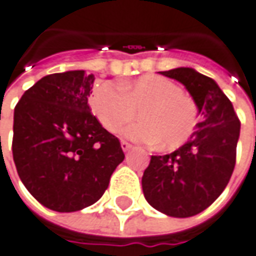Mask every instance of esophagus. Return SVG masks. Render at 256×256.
<instances>
[{"label": "esophagus", "instance_id": "obj_1", "mask_svg": "<svg viewBox=\"0 0 256 256\" xmlns=\"http://www.w3.org/2000/svg\"><path fill=\"white\" fill-rule=\"evenodd\" d=\"M120 144H122V150H123V152H128V150L133 148V146H132L130 143H128V142H122Z\"/></svg>", "mask_w": 256, "mask_h": 256}]
</instances>
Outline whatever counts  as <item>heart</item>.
<instances>
[{
  "label": "heart",
  "instance_id": "obj_1",
  "mask_svg": "<svg viewBox=\"0 0 256 256\" xmlns=\"http://www.w3.org/2000/svg\"><path fill=\"white\" fill-rule=\"evenodd\" d=\"M90 104L102 126L116 133L136 116L139 122L123 130V138L146 144L162 142L164 149L182 146L194 133L198 108L189 96L160 76H143L120 86L112 82L96 84Z\"/></svg>",
  "mask_w": 256,
  "mask_h": 256
}]
</instances>
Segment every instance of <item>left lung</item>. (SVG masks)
I'll return each mask as SVG.
<instances>
[{
  "label": "left lung",
  "instance_id": "1",
  "mask_svg": "<svg viewBox=\"0 0 256 256\" xmlns=\"http://www.w3.org/2000/svg\"><path fill=\"white\" fill-rule=\"evenodd\" d=\"M160 72L184 84L202 118L179 149L152 156L142 188L156 210L189 218L212 205L226 188L235 168L240 123L214 78L190 67Z\"/></svg>",
  "mask_w": 256,
  "mask_h": 256
}]
</instances>
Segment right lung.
I'll return each instance as SVG.
<instances>
[{
    "mask_svg": "<svg viewBox=\"0 0 256 256\" xmlns=\"http://www.w3.org/2000/svg\"><path fill=\"white\" fill-rule=\"evenodd\" d=\"M94 76L84 70L42 77L14 108L12 158L40 204L76 212L96 204L124 159L120 142L90 113Z\"/></svg>",
    "mask_w": 256,
    "mask_h": 256,
    "instance_id": "right-lung-1",
    "label": "right lung"
}]
</instances>
